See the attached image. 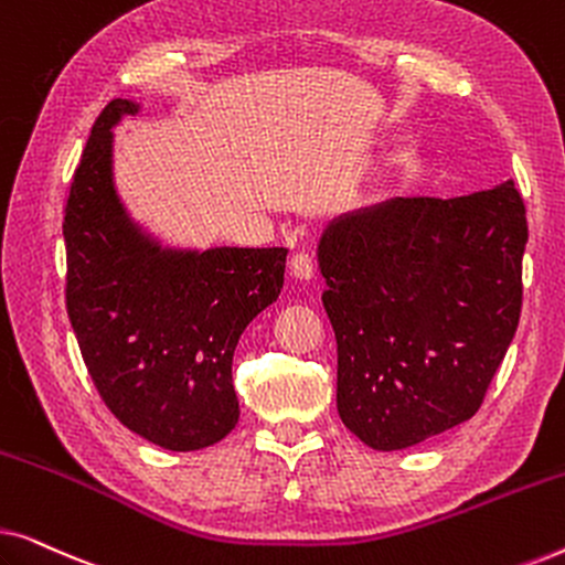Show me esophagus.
<instances>
[{"label":"esophagus","instance_id":"34e87169","mask_svg":"<svg viewBox=\"0 0 565 565\" xmlns=\"http://www.w3.org/2000/svg\"><path fill=\"white\" fill-rule=\"evenodd\" d=\"M288 269H290V277H296V280H311L316 273L313 259L308 257V254H292Z\"/></svg>","mask_w":565,"mask_h":565}]
</instances>
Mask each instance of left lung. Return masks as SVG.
<instances>
[{
	"mask_svg": "<svg viewBox=\"0 0 565 565\" xmlns=\"http://www.w3.org/2000/svg\"><path fill=\"white\" fill-rule=\"evenodd\" d=\"M527 213L514 182L462 198H393L321 231L337 337V412L373 450L468 422L522 311Z\"/></svg>",
	"mask_w": 565,
	"mask_h": 565,
	"instance_id": "1",
	"label": "left lung"
}]
</instances>
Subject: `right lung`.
<instances>
[{"label": "right lung", "mask_w": 565, "mask_h": 565, "mask_svg": "<svg viewBox=\"0 0 565 565\" xmlns=\"http://www.w3.org/2000/svg\"><path fill=\"white\" fill-rule=\"evenodd\" d=\"M138 113L141 103L115 97L74 172L66 308L107 408L164 450H203L236 427L234 350L280 296L288 249H192L143 228L113 174V128Z\"/></svg>", "instance_id": "1"}]
</instances>
